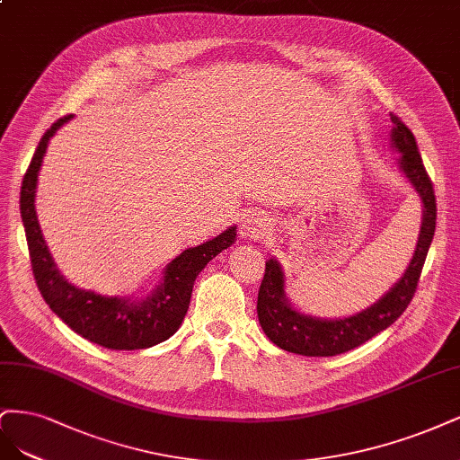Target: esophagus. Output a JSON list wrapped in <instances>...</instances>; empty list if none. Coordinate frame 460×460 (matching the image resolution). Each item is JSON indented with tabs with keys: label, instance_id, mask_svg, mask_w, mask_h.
Segmentation results:
<instances>
[{
	"label": "esophagus",
	"instance_id": "esophagus-1",
	"mask_svg": "<svg viewBox=\"0 0 460 460\" xmlns=\"http://www.w3.org/2000/svg\"><path fill=\"white\" fill-rule=\"evenodd\" d=\"M265 233H270V217L263 216L260 212L256 214H250L244 224H243V234L248 236V239H261V236H265Z\"/></svg>",
	"mask_w": 460,
	"mask_h": 460
}]
</instances>
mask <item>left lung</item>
Listing matches in <instances>:
<instances>
[{
	"mask_svg": "<svg viewBox=\"0 0 460 460\" xmlns=\"http://www.w3.org/2000/svg\"><path fill=\"white\" fill-rule=\"evenodd\" d=\"M392 145L402 153L399 168L422 200V226L407 271L370 307L344 319H319L296 311L285 294V273L277 260L265 261V275L258 292V319L275 346L307 358H331L365 344L388 329L411 304L436 231V195L412 131L392 114Z\"/></svg>",
	"mask_w": 460,
	"mask_h": 460,
	"instance_id": "1",
	"label": "left lung"
}]
</instances>
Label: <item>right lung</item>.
Listing matches in <instances>:
<instances>
[{
  "label": "right lung",
  "instance_id": "right-lung-1",
  "mask_svg": "<svg viewBox=\"0 0 460 460\" xmlns=\"http://www.w3.org/2000/svg\"><path fill=\"white\" fill-rule=\"evenodd\" d=\"M70 118L72 114L58 118L43 133L21 187V217L38 290L57 317H61L74 332L97 346L109 349H145L156 346L180 329L189 309L197 275L221 250L229 248L236 241V227L226 229L204 244L183 250L166 265L160 287L141 302L118 298V296L109 298V296L70 285L58 273L48 244L43 241L34 206L43 155L55 131Z\"/></svg>",
  "mask_w": 460,
  "mask_h": 460
}]
</instances>
